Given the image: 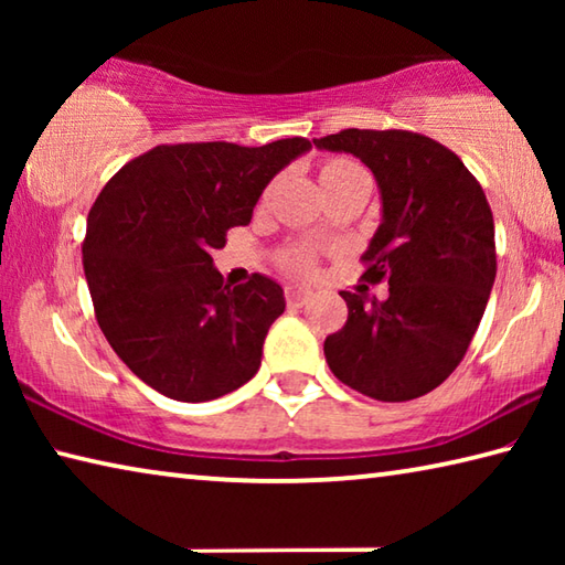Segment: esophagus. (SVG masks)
Returning a JSON list of instances; mask_svg holds the SVG:
<instances>
[{"mask_svg": "<svg viewBox=\"0 0 565 565\" xmlns=\"http://www.w3.org/2000/svg\"><path fill=\"white\" fill-rule=\"evenodd\" d=\"M284 296H286V303L289 306H303L306 301L311 299V291L303 289V286H296V284H289L284 289Z\"/></svg>", "mask_w": 565, "mask_h": 565, "instance_id": "34e87169", "label": "esophagus"}]
</instances>
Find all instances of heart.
I'll list each match as a JSON object with an SVG mask.
<instances>
[{
  "label": "heart",
  "instance_id": "heart-1",
  "mask_svg": "<svg viewBox=\"0 0 565 565\" xmlns=\"http://www.w3.org/2000/svg\"><path fill=\"white\" fill-rule=\"evenodd\" d=\"M319 184L323 194H333V191L349 186H369V174L359 161L349 157H329L319 164ZM266 196H269V191L264 199ZM279 266L289 274H309L317 266V252L306 244H291L279 254Z\"/></svg>",
  "mask_w": 565,
  "mask_h": 565
}]
</instances>
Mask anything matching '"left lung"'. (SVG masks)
I'll list each match as a JSON object with an SVG mask.
<instances>
[{
	"label": "left lung",
	"instance_id": "1",
	"mask_svg": "<svg viewBox=\"0 0 565 565\" xmlns=\"http://www.w3.org/2000/svg\"><path fill=\"white\" fill-rule=\"evenodd\" d=\"M349 151L379 181L384 218L361 256V279L388 284L379 301L341 291L343 329L323 341L341 384L376 401H411L454 374L495 279L493 214L451 149L406 129H343L313 139Z\"/></svg>",
	"mask_w": 565,
	"mask_h": 565
}]
</instances>
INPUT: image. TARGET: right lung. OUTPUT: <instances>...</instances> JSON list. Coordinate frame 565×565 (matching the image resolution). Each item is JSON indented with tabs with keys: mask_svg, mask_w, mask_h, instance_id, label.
Returning a JSON list of instances; mask_svg holds the SVG:
<instances>
[{
	"mask_svg": "<svg viewBox=\"0 0 565 565\" xmlns=\"http://www.w3.org/2000/svg\"><path fill=\"white\" fill-rule=\"evenodd\" d=\"M311 147L291 137L159 145L99 191L84 236L94 313L109 347L147 386L199 404L244 386L284 313L281 286L252 274L228 286L212 252L252 222L266 184Z\"/></svg>",
	"mask_w": 565,
	"mask_h": 565,
	"instance_id": "1",
	"label": "right lung"
}]
</instances>
